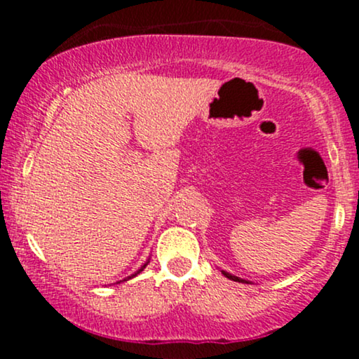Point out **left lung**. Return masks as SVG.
<instances>
[{
	"label": "left lung",
	"mask_w": 359,
	"mask_h": 359,
	"mask_svg": "<svg viewBox=\"0 0 359 359\" xmlns=\"http://www.w3.org/2000/svg\"><path fill=\"white\" fill-rule=\"evenodd\" d=\"M222 273H224V277H228L229 280H234V282H243V283H248V280H243V278H240V277H234V275L228 273V271H222Z\"/></svg>",
	"instance_id": "8db88e82"
}]
</instances>
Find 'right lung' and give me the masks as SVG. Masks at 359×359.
I'll list each match as a JSON object with an SVG mask.
<instances>
[{
	"instance_id": "obj_1",
	"label": "right lung",
	"mask_w": 359,
	"mask_h": 359,
	"mask_svg": "<svg viewBox=\"0 0 359 359\" xmlns=\"http://www.w3.org/2000/svg\"><path fill=\"white\" fill-rule=\"evenodd\" d=\"M147 265H148V262H145V265H143V266H142V269H140V270L137 271V273H133V275H131V277H128V278H133V277H137V275L140 273V271H143V269H145V266H147Z\"/></svg>"
}]
</instances>
